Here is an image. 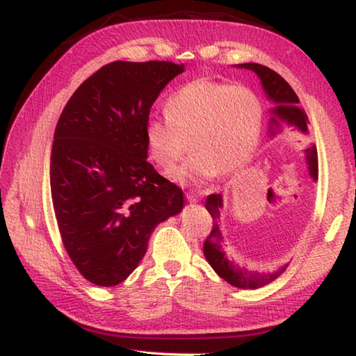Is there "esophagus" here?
<instances>
[{"label": "esophagus", "instance_id": "34e87169", "mask_svg": "<svg viewBox=\"0 0 356 356\" xmlns=\"http://www.w3.org/2000/svg\"><path fill=\"white\" fill-rule=\"evenodd\" d=\"M185 196L188 202H200L202 200V193L200 191H186Z\"/></svg>", "mask_w": 356, "mask_h": 356}]
</instances>
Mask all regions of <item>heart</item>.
Returning a JSON list of instances; mask_svg holds the SVG:
<instances>
[{"mask_svg":"<svg viewBox=\"0 0 356 356\" xmlns=\"http://www.w3.org/2000/svg\"><path fill=\"white\" fill-rule=\"evenodd\" d=\"M264 129V104L246 86L201 78L180 88L166 102V118H149L144 129L150 159L161 170L186 152L191 159L171 174L180 184L201 185L216 174L245 165L254 154Z\"/></svg>","mask_w":356,"mask_h":356,"instance_id":"obj_1","label":"heart"}]
</instances>
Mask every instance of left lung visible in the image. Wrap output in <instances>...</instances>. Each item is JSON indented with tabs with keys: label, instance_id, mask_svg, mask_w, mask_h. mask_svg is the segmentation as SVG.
I'll return each mask as SVG.
<instances>
[{
	"label": "left lung",
	"instance_id": "obj_1",
	"mask_svg": "<svg viewBox=\"0 0 356 356\" xmlns=\"http://www.w3.org/2000/svg\"><path fill=\"white\" fill-rule=\"evenodd\" d=\"M240 69L252 70L259 76L262 83V88L267 99L272 100L275 106L272 108V119H270V134L273 136L276 131H280L281 125L280 122H286L287 125L298 129L301 134H308V116H306L305 110L298 108L300 100L297 94L293 92L284 78L275 70L265 67L262 64L256 63H246V64H237ZM305 159L308 163V172L312 180H317L318 177V163H317V149L316 144H312L305 150ZM222 207V196L221 195H210L207 196L206 209L213 220L212 232L204 242V256H206L207 262L212 265V268L216 275L221 276L222 280L227 281L229 284L238 289H259L262 286H267L268 282L278 278V276L284 272L287 264L282 265L275 272L268 273H259V272H250L245 267H240L232 259H229L225 248H222V234L218 226L220 222V212Z\"/></svg>",
	"mask_w": 356,
	"mask_h": 356
}]
</instances>
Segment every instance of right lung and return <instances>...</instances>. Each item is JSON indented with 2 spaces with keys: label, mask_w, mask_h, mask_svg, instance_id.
Returning a JSON list of instances; mask_svg holds the SVG:
<instances>
[{
  "label": "right lung",
  "mask_w": 356,
  "mask_h": 356,
  "mask_svg": "<svg viewBox=\"0 0 356 356\" xmlns=\"http://www.w3.org/2000/svg\"><path fill=\"white\" fill-rule=\"evenodd\" d=\"M184 64L104 65L59 116L50 185L64 248L84 278L116 286L134 272L161 221L184 209V191L149 163L150 108Z\"/></svg>",
  "instance_id": "add662e5"
}]
</instances>
